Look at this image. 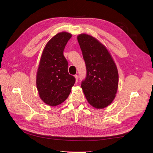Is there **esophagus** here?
Instances as JSON below:
<instances>
[{"label": "esophagus", "instance_id": "34e87169", "mask_svg": "<svg viewBox=\"0 0 153 153\" xmlns=\"http://www.w3.org/2000/svg\"><path fill=\"white\" fill-rule=\"evenodd\" d=\"M74 77H75V78H76V82H77V81H78V76H77V75H75Z\"/></svg>", "mask_w": 153, "mask_h": 153}]
</instances>
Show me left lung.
I'll return each instance as SVG.
<instances>
[{
  "label": "left lung",
  "instance_id": "1",
  "mask_svg": "<svg viewBox=\"0 0 153 153\" xmlns=\"http://www.w3.org/2000/svg\"><path fill=\"white\" fill-rule=\"evenodd\" d=\"M77 40L86 67V76L81 82L84 94L94 108H105L111 104L117 93V66L106 47L94 37L81 34Z\"/></svg>",
  "mask_w": 153,
  "mask_h": 153
}]
</instances>
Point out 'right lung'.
Segmentation results:
<instances>
[{
    "label": "right lung",
    "mask_w": 153,
    "mask_h": 153,
    "mask_svg": "<svg viewBox=\"0 0 153 153\" xmlns=\"http://www.w3.org/2000/svg\"><path fill=\"white\" fill-rule=\"evenodd\" d=\"M72 35L56 34L47 43L39 62L36 86L39 97L50 106H56L67 98L76 79L68 72L64 50Z\"/></svg>",
    "instance_id": "right-lung-1"
}]
</instances>
